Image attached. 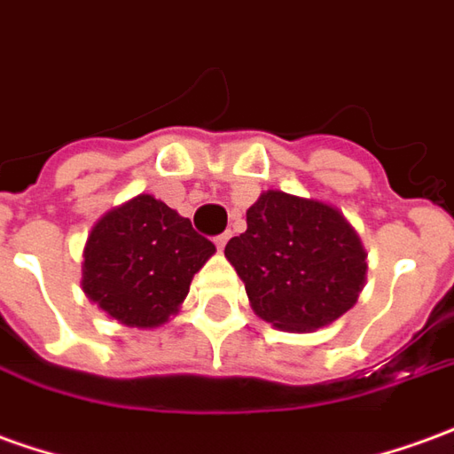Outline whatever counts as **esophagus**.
Returning a JSON list of instances; mask_svg holds the SVG:
<instances>
[{"label": "esophagus", "mask_w": 454, "mask_h": 454, "mask_svg": "<svg viewBox=\"0 0 454 454\" xmlns=\"http://www.w3.org/2000/svg\"><path fill=\"white\" fill-rule=\"evenodd\" d=\"M228 238H231V233H221V236L214 238V243H216V248H218V250H223V248H226Z\"/></svg>", "instance_id": "esophagus-1"}]
</instances>
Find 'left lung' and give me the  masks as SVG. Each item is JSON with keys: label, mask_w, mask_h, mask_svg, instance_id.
Listing matches in <instances>:
<instances>
[{"label": "left lung", "mask_w": 454, "mask_h": 454, "mask_svg": "<svg viewBox=\"0 0 454 454\" xmlns=\"http://www.w3.org/2000/svg\"><path fill=\"white\" fill-rule=\"evenodd\" d=\"M231 238L228 262L253 312L282 332H315L348 312L366 282V250L337 206L268 189Z\"/></svg>", "instance_id": "8db88e82"}]
</instances>
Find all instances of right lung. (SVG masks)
I'll list each match as a JSON object with an SVG mask.
<instances>
[{
    "label": "right lung",
    "mask_w": 454,
    "mask_h": 454,
    "mask_svg": "<svg viewBox=\"0 0 454 454\" xmlns=\"http://www.w3.org/2000/svg\"><path fill=\"white\" fill-rule=\"evenodd\" d=\"M216 246L189 218L139 194L98 218L83 248V293L122 326L157 329L189 294Z\"/></svg>",
    "instance_id": "add662e5"
}]
</instances>
